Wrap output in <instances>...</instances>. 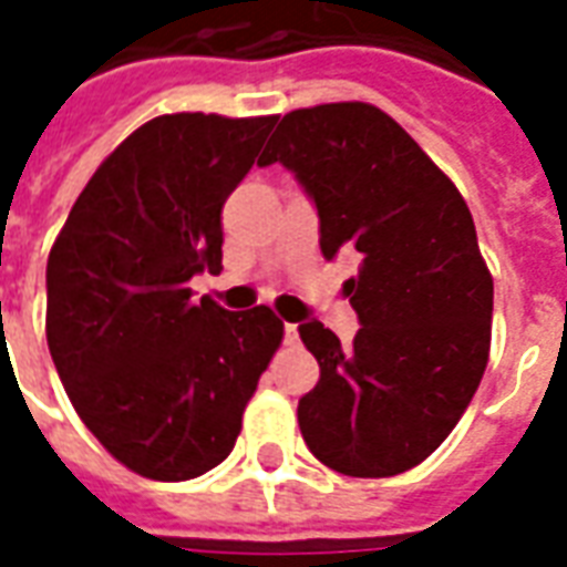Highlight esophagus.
<instances>
[{"label":"esophagus","mask_w":567,"mask_h":567,"mask_svg":"<svg viewBox=\"0 0 567 567\" xmlns=\"http://www.w3.org/2000/svg\"><path fill=\"white\" fill-rule=\"evenodd\" d=\"M297 340H300V333H297V324H285V343L297 346Z\"/></svg>","instance_id":"34e87169"}]
</instances>
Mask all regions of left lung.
Returning <instances> with one entry per match:
<instances>
[{"mask_svg": "<svg viewBox=\"0 0 567 567\" xmlns=\"http://www.w3.org/2000/svg\"><path fill=\"white\" fill-rule=\"evenodd\" d=\"M285 163L319 209L324 258L361 255L343 285L361 331L321 321L300 340L321 368L300 398L309 452L346 476H394L425 462L471 404L492 346V272L452 178L370 103L295 109L258 157Z\"/></svg>", "mask_w": 567, "mask_h": 567, "instance_id": "8db88e82", "label": "left lung"}]
</instances>
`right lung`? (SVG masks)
<instances>
[{"label":"right lung","mask_w":567,"mask_h":567,"mask_svg":"<svg viewBox=\"0 0 567 567\" xmlns=\"http://www.w3.org/2000/svg\"><path fill=\"white\" fill-rule=\"evenodd\" d=\"M276 115L151 117L93 173L48 255L44 331L81 422L133 474L182 483L221 464L285 324L194 300L221 270V206Z\"/></svg>","instance_id":"right-lung-1"}]
</instances>
